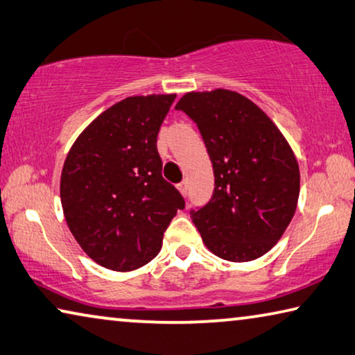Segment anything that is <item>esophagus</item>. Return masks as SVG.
Here are the masks:
<instances>
[{"instance_id":"esophagus-1","label":"esophagus","mask_w":355,"mask_h":355,"mask_svg":"<svg viewBox=\"0 0 355 355\" xmlns=\"http://www.w3.org/2000/svg\"><path fill=\"white\" fill-rule=\"evenodd\" d=\"M177 188H178L180 193H182V196H184V198H187V196H188V183L187 182L178 183Z\"/></svg>"}]
</instances>
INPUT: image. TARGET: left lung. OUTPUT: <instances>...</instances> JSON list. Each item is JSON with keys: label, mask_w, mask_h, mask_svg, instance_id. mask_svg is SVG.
Listing matches in <instances>:
<instances>
[{"label": "left lung", "mask_w": 355, "mask_h": 355, "mask_svg": "<svg viewBox=\"0 0 355 355\" xmlns=\"http://www.w3.org/2000/svg\"><path fill=\"white\" fill-rule=\"evenodd\" d=\"M204 139L215 173L210 202L191 218L213 254L248 262L283 237L300 193L288 140L263 110L230 89L191 92L178 101Z\"/></svg>", "instance_id": "1"}]
</instances>
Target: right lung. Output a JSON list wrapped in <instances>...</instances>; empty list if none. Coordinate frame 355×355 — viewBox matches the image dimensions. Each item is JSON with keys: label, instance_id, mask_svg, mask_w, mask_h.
<instances>
[{"label": "right lung", "instance_id": "1", "mask_svg": "<svg viewBox=\"0 0 355 355\" xmlns=\"http://www.w3.org/2000/svg\"><path fill=\"white\" fill-rule=\"evenodd\" d=\"M177 94L131 96L83 129L66 156L60 196L67 227L105 268L131 272L155 259L184 200L162 178L156 137Z\"/></svg>", "mask_w": 355, "mask_h": 355}]
</instances>
